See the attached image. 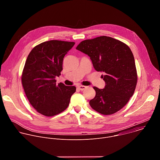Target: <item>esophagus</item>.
<instances>
[{
    "label": "esophagus",
    "mask_w": 160,
    "mask_h": 160,
    "mask_svg": "<svg viewBox=\"0 0 160 160\" xmlns=\"http://www.w3.org/2000/svg\"><path fill=\"white\" fill-rule=\"evenodd\" d=\"M77 87H78V88L80 90H83L84 89L86 88V87H85V86H83V85H78Z\"/></svg>",
    "instance_id": "1"
}]
</instances>
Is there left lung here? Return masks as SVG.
<instances>
[{
  "label": "left lung",
  "mask_w": 160,
  "mask_h": 160,
  "mask_svg": "<svg viewBox=\"0 0 160 160\" xmlns=\"http://www.w3.org/2000/svg\"><path fill=\"white\" fill-rule=\"evenodd\" d=\"M88 55L94 69L102 72V89L94 87L96 96L89 104L102 115H111L123 108L133 96L138 81L133 55L128 45L101 36L81 42L76 48Z\"/></svg>",
  "instance_id": "8db88e82"
}]
</instances>
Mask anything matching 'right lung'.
Returning a JSON list of instances; mask_svg holds the SVG:
<instances>
[{"instance_id": "right-lung-1", "label": "right lung", "mask_w": 160, "mask_h": 160, "mask_svg": "<svg viewBox=\"0 0 160 160\" xmlns=\"http://www.w3.org/2000/svg\"><path fill=\"white\" fill-rule=\"evenodd\" d=\"M73 42L49 40L35 46L27 59L21 77L22 85L31 105L42 115L52 117L69 105L75 86L56 84V77L62 70L64 56Z\"/></svg>"}]
</instances>
